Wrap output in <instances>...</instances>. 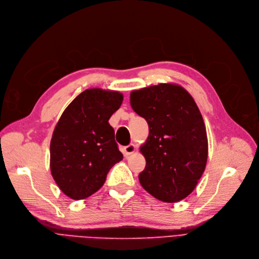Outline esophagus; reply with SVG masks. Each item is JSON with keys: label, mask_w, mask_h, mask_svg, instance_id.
I'll list each match as a JSON object with an SVG mask.
<instances>
[{"label": "esophagus", "mask_w": 259, "mask_h": 259, "mask_svg": "<svg viewBox=\"0 0 259 259\" xmlns=\"http://www.w3.org/2000/svg\"><path fill=\"white\" fill-rule=\"evenodd\" d=\"M136 145H135L134 143H131L130 145H127V146H125L124 147V153H125V155L126 156H128V155H132V154H134L135 152H136Z\"/></svg>", "instance_id": "obj_1"}]
</instances>
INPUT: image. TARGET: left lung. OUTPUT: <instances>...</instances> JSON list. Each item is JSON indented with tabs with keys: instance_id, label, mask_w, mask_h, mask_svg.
I'll return each mask as SVG.
<instances>
[{
	"instance_id": "8db88e82",
	"label": "left lung",
	"mask_w": 259,
	"mask_h": 259,
	"mask_svg": "<svg viewBox=\"0 0 259 259\" xmlns=\"http://www.w3.org/2000/svg\"><path fill=\"white\" fill-rule=\"evenodd\" d=\"M131 106L149 124L140 146L146 165L142 188L156 199L178 202L194 191L205 169L207 136L200 110L190 93L175 83L133 91Z\"/></svg>"
}]
</instances>
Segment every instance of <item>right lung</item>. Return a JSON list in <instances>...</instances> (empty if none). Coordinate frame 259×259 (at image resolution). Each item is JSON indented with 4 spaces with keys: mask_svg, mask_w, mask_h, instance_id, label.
Returning <instances> with one entry per match:
<instances>
[{
    "mask_svg": "<svg viewBox=\"0 0 259 259\" xmlns=\"http://www.w3.org/2000/svg\"><path fill=\"white\" fill-rule=\"evenodd\" d=\"M123 95L90 89L73 99L61 115L51 140V171L59 189L73 200L100 190L123 155L108 120L119 109Z\"/></svg>",
    "mask_w": 259,
    "mask_h": 259,
    "instance_id": "obj_1",
    "label": "right lung"
}]
</instances>
